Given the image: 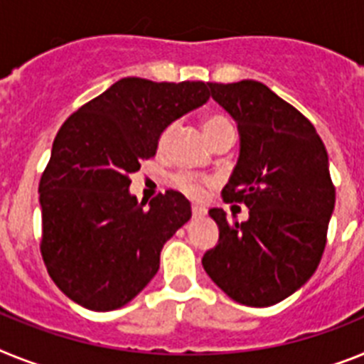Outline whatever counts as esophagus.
I'll return each instance as SVG.
<instances>
[{
    "instance_id": "1",
    "label": "esophagus",
    "mask_w": 364,
    "mask_h": 364,
    "mask_svg": "<svg viewBox=\"0 0 364 364\" xmlns=\"http://www.w3.org/2000/svg\"><path fill=\"white\" fill-rule=\"evenodd\" d=\"M205 214H207V210H205L201 205H192V216L194 218H203Z\"/></svg>"
}]
</instances>
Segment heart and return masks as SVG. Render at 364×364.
<instances>
[{"instance_id": "b5f03b06", "label": "heart", "mask_w": 364, "mask_h": 364, "mask_svg": "<svg viewBox=\"0 0 364 364\" xmlns=\"http://www.w3.org/2000/svg\"><path fill=\"white\" fill-rule=\"evenodd\" d=\"M201 126H203L205 135H207V139L210 143H213L214 139H216L221 132L232 128L229 119L220 115V113H208V115H205L203 121H201ZM173 128H176V124L170 122V124L164 126L159 132V135H157V148H159L161 151L168 146L170 139H172L173 135ZM172 183L176 188H179V191L183 192V194L191 196V198H200L201 192H203V186L207 185L208 181L191 172H176L172 176Z\"/></svg>"}]
</instances>
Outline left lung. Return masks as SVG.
<instances>
[{
  "label": "left lung",
  "instance_id": "obj_1",
  "mask_svg": "<svg viewBox=\"0 0 364 364\" xmlns=\"http://www.w3.org/2000/svg\"><path fill=\"white\" fill-rule=\"evenodd\" d=\"M208 87L236 119L242 141L221 198L245 205L249 220L238 223L210 208L220 240L201 262L232 300L273 306L308 282L326 247L335 205L326 146L296 107L260 82Z\"/></svg>",
  "mask_w": 364,
  "mask_h": 364
}]
</instances>
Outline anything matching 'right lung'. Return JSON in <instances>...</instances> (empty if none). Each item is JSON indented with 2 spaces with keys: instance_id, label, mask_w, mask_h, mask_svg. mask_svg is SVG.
Here are the masks:
<instances>
[{
  "instance_id": "right-lung-1",
  "label": "right lung",
  "mask_w": 364,
  "mask_h": 364,
  "mask_svg": "<svg viewBox=\"0 0 364 364\" xmlns=\"http://www.w3.org/2000/svg\"><path fill=\"white\" fill-rule=\"evenodd\" d=\"M208 95V82L128 77L60 126L38 185L40 252L53 282L73 302L112 311L157 273L161 249L191 220V203L166 191L144 208L128 192L129 176L156 156L161 129Z\"/></svg>"
}]
</instances>
